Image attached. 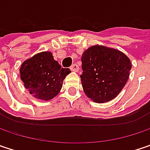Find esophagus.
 Wrapping results in <instances>:
<instances>
[{
    "mask_svg": "<svg viewBox=\"0 0 150 150\" xmlns=\"http://www.w3.org/2000/svg\"><path fill=\"white\" fill-rule=\"evenodd\" d=\"M70 70L73 71V72H78L79 71V66L77 64L74 63L71 67H70Z\"/></svg>",
    "mask_w": 150,
    "mask_h": 150,
    "instance_id": "1",
    "label": "esophagus"
}]
</instances>
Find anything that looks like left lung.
<instances>
[{
	"mask_svg": "<svg viewBox=\"0 0 150 150\" xmlns=\"http://www.w3.org/2000/svg\"><path fill=\"white\" fill-rule=\"evenodd\" d=\"M81 85L84 93L97 103L116 98L129 79L131 62L123 52L103 45H93L81 56Z\"/></svg>",
	"mask_w": 150,
	"mask_h": 150,
	"instance_id": "8db88e82",
	"label": "left lung"
}]
</instances>
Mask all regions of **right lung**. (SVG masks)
<instances>
[{
	"label": "right lung",
	"mask_w": 150,
	"mask_h": 150,
	"mask_svg": "<svg viewBox=\"0 0 150 150\" xmlns=\"http://www.w3.org/2000/svg\"><path fill=\"white\" fill-rule=\"evenodd\" d=\"M70 72L69 69L61 68L50 51L36 54L23 62L20 69L25 88L34 98L46 101L59 93L63 80Z\"/></svg>",
	"instance_id": "obj_1"
}]
</instances>
